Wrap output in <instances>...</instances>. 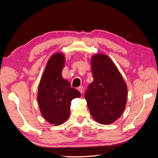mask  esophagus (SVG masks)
<instances>
[{"mask_svg":"<svg viewBox=\"0 0 158 158\" xmlns=\"http://www.w3.org/2000/svg\"><path fill=\"white\" fill-rule=\"evenodd\" d=\"M78 91H79V92H80L81 94H83L84 88H83L82 86H79V87L78 88Z\"/></svg>","mask_w":158,"mask_h":158,"instance_id":"1","label":"esophagus"}]
</instances>
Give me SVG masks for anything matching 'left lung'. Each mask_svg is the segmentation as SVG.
<instances>
[{"mask_svg":"<svg viewBox=\"0 0 158 158\" xmlns=\"http://www.w3.org/2000/svg\"><path fill=\"white\" fill-rule=\"evenodd\" d=\"M94 81L85 92L91 115L102 125H109L125 110L128 89L120 72L108 56L102 53L91 58Z\"/></svg>","mask_w":158,"mask_h":158,"instance_id":"obj_1","label":"left lung"}]
</instances>
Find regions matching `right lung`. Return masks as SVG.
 <instances>
[{
  "label": "right lung",
  "instance_id": "right-lung-1",
  "mask_svg": "<svg viewBox=\"0 0 158 158\" xmlns=\"http://www.w3.org/2000/svg\"><path fill=\"white\" fill-rule=\"evenodd\" d=\"M65 56L62 52L52 55L47 62L41 78L37 102L42 116L51 125H60L69 118L72 100L80 98L79 91L71 88L62 76Z\"/></svg>",
  "mask_w": 158,
  "mask_h": 158
}]
</instances>
